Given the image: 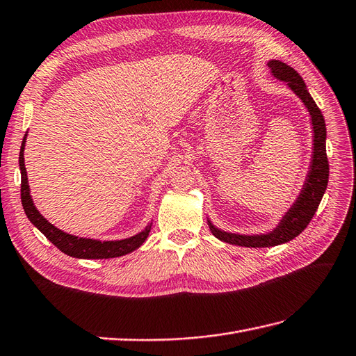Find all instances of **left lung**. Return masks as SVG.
Listing matches in <instances>:
<instances>
[{"label":"left lung","mask_w":356,"mask_h":356,"mask_svg":"<svg viewBox=\"0 0 356 356\" xmlns=\"http://www.w3.org/2000/svg\"><path fill=\"white\" fill-rule=\"evenodd\" d=\"M268 68L276 79L286 81L293 92L307 106L311 115L314 130V152L308 177L302 188L299 198H297L296 203L285 213L284 218L280 220L277 227L273 232L266 235L229 234L222 232V230L213 226L211 221H208L211 232L218 239H221V241L243 247H273L291 241L293 238L300 235L309 225L314 213H316L321 202V197H323L326 191L329 179V162L326 154V124L321 111L318 109L316 102L312 100L307 85H305L303 79L299 76V72L294 71L291 66L279 60H270Z\"/></svg>","instance_id":"8db88e82"}]
</instances>
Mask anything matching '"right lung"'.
<instances>
[{"mask_svg": "<svg viewBox=\"0 0 356 356\" xmlns=\"http://www.w3.org/2000/svg\"><path fill=\"white\" fill-rule=\"evenodd\" d=\"M27 136V135H26ZM26 136L22 139L21 152H19V170H21V202L22 208L26 211L27 218L35 225L40 232H42L49 241H51L57 249L65 254L72 256V258L80 259H109L118 258V256L127 254L136 250L139 245L147 239L148 232H150L152 225L147 226L143 232H139L135 236H130L120 241H98V239L90 238H79L70 234H65L63 230L57 229L51 222L47 221L39 211L35 208L33 198L30 195L29 179L26 171V163H24V147H26Z\"/></svg>", "mask_w": 356, "mask_h": 356, "instance_id": "add662e5", "label": "right lung"}]
</instances>
